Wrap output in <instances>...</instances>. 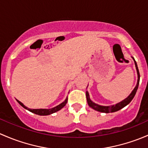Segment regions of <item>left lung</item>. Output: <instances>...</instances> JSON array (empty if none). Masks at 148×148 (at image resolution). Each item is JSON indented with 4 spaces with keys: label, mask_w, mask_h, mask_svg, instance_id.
<instances>
[{
    "label": "left lung",
    "mask_w": 148,
    "mask_h": 148,
    "mask_svg": "<svg viewBox=\"0 0 148 148\" xmlns=\"http://www.w3.org/2000/svg\"><path fill=\"white\" fill-rule=\"evenodd\" d=\"M132 59H133L134 62H135V67H136L137 73H138V83H137L136 86H135V88H134L133 90H132V92H131L130 95H129V96L127 97H126V98L125 99V100H123V101L120 102V103H117V104H115V105H113V106H100V105H97V104H96V103H93V102L90 100V98L89 93H88V92L87 91L86 92L87 102H88V104L90 107L92 108V109L98 111V112L109 113V112H116V111H118V110H120V109H122V108L125 107L127 105H128L129 103L132 101V100L133 99V97H135V94H136L137 90H138V85H139V82H140V73H139V70H138V65H137V63H136V61H135V59H134V58H132Z\"/></svg>",
    "instance_id": "8db88e82"
}]
</instances>
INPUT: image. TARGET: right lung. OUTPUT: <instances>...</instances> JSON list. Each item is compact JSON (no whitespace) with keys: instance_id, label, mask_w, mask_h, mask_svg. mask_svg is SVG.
Wrapping results in <instances>:
<instances>
[{"instance_id":"1","label":"right lung","mask_w":148,"mask_h":148,"mask_svg":"<svg viewBox=\"0 0 148 148\" xmlns=\"http://www.w3.org/2000/svg\"><path fill=\"white\" fill-rule=\"evenodd\" d=\"M17 100V102L22 106L23 108H24L25 109L28 110L30 111V112H33V113L36 114V115H51V114L54 113V112H57V111L60 110V109H62L64 106L66 105L67 102H68V97L65 100V101L63 102L62 103H60V105L57 106L56 107L51 108V109H30V108L25 107L23 104L21 102H20L19 100Z\"/></svg>"}]
</instances>
